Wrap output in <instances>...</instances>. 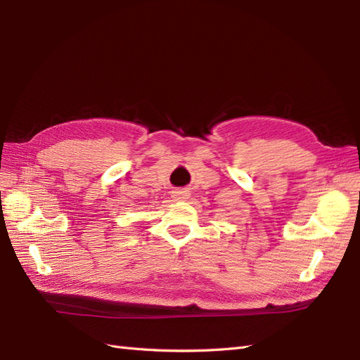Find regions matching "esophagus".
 <instances>
[{"label": "esophagus", "mask_w": 360, "mask_h": 360, "mask_svg": "<svg viewBox=\"0 0 360 360\" xmlns=\"http://www.w3.org/2000/svg\"><path fill=\"white\" fill-rule=\"evenodd\" d=\"M189 195H191V192L188 189L172 191V198H176V200H188Z\"/></svg>", "instance_id": "obj_1"}]
</instances>
